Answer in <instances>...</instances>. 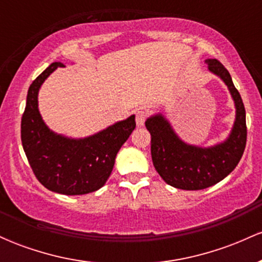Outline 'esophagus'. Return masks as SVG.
<instances>
[{
  "mask_svg": "<svg viewBox=\"0 0 262 262\" xmlns=\"http://www.w3.org/2000/svg\"><path fill=\"white\" fill-rule=\"evenodd\" d=\"M146 111L144 110H140L137 112V117H135V122H137V125L138 127H143L144 123H145V119H146Z\"/></svg>",
  "mask_w": 262,
  "mask_h": 262,
  "instance_id": "obj_1",
  "label": "esophagus"
}]
</instances>
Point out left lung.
I'll list each match as a JSON object with an SVG mask.
<instances>
[{
	"instance_id": "1",
	"label": "left lung",
	"mask_w": 262,
	"mask_h": 262,
	"mask_svg": "<svg viewBox=\"0 0 262 262\" xmlns=\"http://www.w3.org/2000/svg\"><path fill=\"white\" fill-rule=\"evenodd\" d=\"M209 73L228 87L235 107V119L223 141L210 146L186 143L161 112L150 116L145 127L151 135V158L156 171L167 185L197 191L215 185L236 167L246 145L245 108L229 71L218 60L207 59Z\"/></svg>"
}]
</instances>
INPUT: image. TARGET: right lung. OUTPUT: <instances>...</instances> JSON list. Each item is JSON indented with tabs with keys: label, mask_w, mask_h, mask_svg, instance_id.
Masks as SVG:
<instances>
[{
	"label": "right lung",
	"mask_w": 262,
	"mask_h": 262,
	"mask_svg": "<svg viewBox=\"0 0 262 262\" xmlns=\"http://www.w3.org/2000/svg\"><path fill=\"white\" fill-rule=\"evenodd\" d=\"M64 66L60 61L53 62L29 86L20 138L39 182L56 193L79 196L97 191L106 183L119 149L134 130L135 116L85 138L55 133L39 112L38 95L44 81Z\"/></svg>",
	"instance_id": "add662e5"
}]
</instances>
